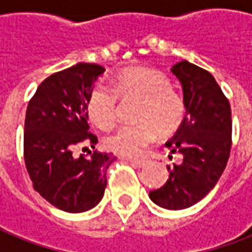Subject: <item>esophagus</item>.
<instances>
[{"label": "esophagus", "mask_w": 252, "mask_h": 252, "mask_svg": "<svg viewBox=\"0 0 252 252\" xmlns=\"http://www.w3.org/2000/svg\"><path fill=\"white\" fill-rule=\"evenodd\" d=\"M126 160L131 162L135 167H143L146 164V160H143V158H126Z\"/></svg>", "instance_id": "1"}]
</instances>
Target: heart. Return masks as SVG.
Listing matches in <instances>:
<instances>
[{"label": "heart", "mask_w": 252, "mask_h": 252, "mask_svg": "<svg viewBox=\"0 0 252 252\" xmlns=\"http://www.w3.org/2000/svg\"><path fill=\"white\" fill-rule=\"evenodd\" d=\"M113 90L96 84L88 95L87 112L99 128L114 124L119 99L139 100L133 120L136 124L123 126L107 133L104 148L126 157L138 156L157 136H169L179 129L186 114L182 96L171 88L169 78L161 71L133 67L120 71L113 80Z\"/></svg>", "instance_id": "heart-1"}]
</instances>
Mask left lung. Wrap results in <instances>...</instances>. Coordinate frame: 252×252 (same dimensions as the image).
Segmentation results:
<instances>
[{
	"instance_id": "1",
	"label": "left lung",
	"mask_w": 252,
	"mask_h": 252,
	"mask_svg": "<svg viewBox=\"0 0 252 252\" xmlns=\"http://www.w3.org/2000/svg\"><path fill=\"white\" fill-rule=\"evenodd\" d=\"M186 106L182 126L165 143L182 162L167 165L169 178L149 193L165 210H184L205 197L220 181L232 148V112L218 83L204 68L188 61L172 66ZM172 158V156H168Z\"/></svg>"
}]
</instances>
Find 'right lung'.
<instances>
[{"label": "right lung", "mask_w": 252, "mask_h": 252, "mask_svg": "<svg viewBox=\"0 0 252 252\" xmlns=\"http://www.w3.org/2000/svg\"><path fill=\"white\" fill-rule=\"evenodd\" d=\"M104 67L77 63L58 71L38 85L30 99L25 120V162L34 190L66 212H84L102 200L106 172L116 157L110 153H73L76 145L95 149L96 135L90 132L87 100L92 84Z\"/></svg>", "instance_id": "1"}]
</instances>
